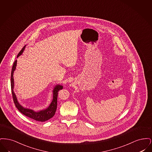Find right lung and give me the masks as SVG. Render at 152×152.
Here are the masks:
<instances>
[{
  "mask_svg": "<svg viewBox=\"0 0 152 152\" xmlns=\"http://www.w3.org/2000/svg\"><path fill=\"white\" fill-rule=\"evenodd\" d=\"M25 47H26V45L24 46L23 48H22V50L19 52V53H18V55L17 56V58H18L20 55H22L23 52L25 48ZM16 63H17V60H16L14 63L12 68V71H11V92H12V98H13V100H14L15 107L22 113V114H23L24 115L29 117L31 118H32L33 120H35L38 121H41V122H44V121L48 120L55 114L56 108H57V105H58L57 100H58V92L60 89H62L63 86L58 85L54 88L53 91V100L51 102V104L47 108L45 109L44 110H42L41 111H39V112H35L31 109L24 108L22 107V105H20L19 104V103L18 102L17 98L16 97V95L15 94L13 90L14 86L13 74H14V72L15 69H16Z\"/></svg>",
  "mask_w": 152,
  "mask_h": 152,
  "instance_id": "obj_1",
  "label": "right lung"
}]
</instances>
